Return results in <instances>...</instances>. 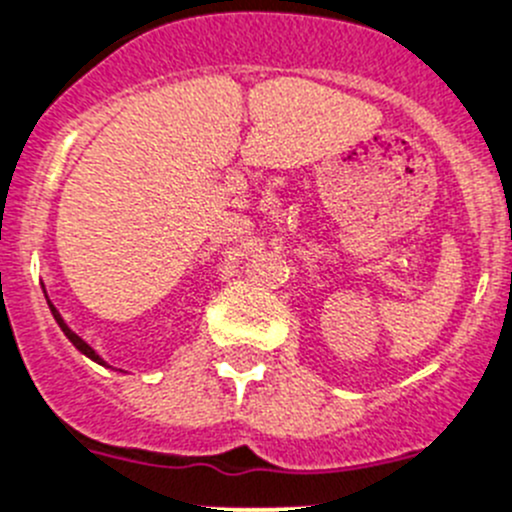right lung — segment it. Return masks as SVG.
Here are the masks:
<instances>
[{
    "instance_id": "1",
    "label": "right lung",
    "mask_w": 512,
    "mask_h": 512,
    "mask_svg": "<svg viewBox=\"0 0 512 512\" xmlns=\"http://www.w3.org/2000/svg\"><path fill=\"white\" fill-rule=\"evenodd\" d=\"M45 298H47V295H45ZM50 310H52V315H55V321H57V326H60V328H62V333H65V336H68V338H70V343H73V346H75V348H78V351H80V353H85V356H88V358H93L95 364H103V366H105V361H103V358H100V356H98V353H95V351H93V348H90V346H88V343H85V341H83V338H80V336H78V333H75V331H70V328H68V323L62 321V315H60V313H57V310H55V305H52V303H50Z\"/></svg>"
}]
</instances>
